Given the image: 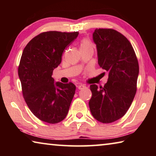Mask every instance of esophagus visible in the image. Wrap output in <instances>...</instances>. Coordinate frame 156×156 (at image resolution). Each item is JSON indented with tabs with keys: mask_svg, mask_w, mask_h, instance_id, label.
<instances>
[{
	"mask_svg": "<svg viewBox=\"0 0 156 156\" xmlns=\"http://www.w3.org/2000/svg\"><path fill=\"white\" fill-rule=\"evenodd\" d=\"M85 87H86V86L84 85V84H79V85L78 86V89H83L85 88Z\"/></svg>",
	"mask_w": 156,
	"mask_h": 156,
	"instance_id": "obj_1",
	"label": "esophagus"
}]
</instances>
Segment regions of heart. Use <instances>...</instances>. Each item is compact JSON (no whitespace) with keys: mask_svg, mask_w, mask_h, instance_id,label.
<instances>
[{"mask_svg":"<svg viewBox=\"0 0 156 156\" xmlns=\"http://www.w3.org/2000/svg\"><path fill=\"white\" fill-rule=\"evenodd\" d=\"M90 47H94V44L89 39L84 38L81 41L80 44V49L90 48Z\"/></svg>","mask_w":156,"mask_h":156,"instance_id":"heart-1","label":"heart"}]
</instances>
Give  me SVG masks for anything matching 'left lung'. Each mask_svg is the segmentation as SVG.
<instances>
[{"label": "left lung", "instance_id": "left-lung-1", "mask_svg": "<svg viewBox=\"0 0 156 156\" xmlns=\"http://www.w3.org/2000/svg\"><path fill=\"white\" fill-rule=\"evenodd\" d=\"M98 63L109 78L104 87L90 85L89 109L102 123L115 122L130 107L136 93L139 65L133 47L122 34L112 29H96L93 34Z\"/></svg>", "mask_w": 156, "mask_h": 156}]
</instances>
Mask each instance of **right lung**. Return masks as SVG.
Returning a JSON list of instances; mask_svg holds the SVG:
<instances>
[{"label": "right lung", "mask_w": 156, "mask_h": 156, "mask_svg": "<svg viewBox=\"0 0 156 156\" xmlns=\"http://www.w3.org/2000/svg\"><path fill=\"white\" fill-rule=\"evenodd\" d=\"M78 34L41 33L31 39L23 51L18 76L23 97L33 114L43 122L56 124L67 115L76 86L72 83H55L51 76L61 62L65 49Z\"/></svg>", "instance_id": "obj_1"}]
</instances>
